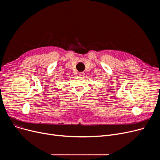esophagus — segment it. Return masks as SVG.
Wrapping results in <instances>:
<instances>
[{"label":"esophagus","instance_id":"1","mask_svg":"<svg viewBox=\"0 0 160 160\" xmlns=\"http://www.w3.org/2000/svg\"><path fill=\"white\" fill-rule=\"evenodd\" d=\"M84 72H79V75L80 76H81V77H83V75H84Z\"/></svg>","mask_w":160,"mask_h":160}]
</instances>
